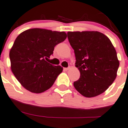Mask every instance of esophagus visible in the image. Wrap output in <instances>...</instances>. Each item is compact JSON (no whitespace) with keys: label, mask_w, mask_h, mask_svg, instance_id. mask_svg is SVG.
<instances>
[{"label":"esophagus","mask_w":128,"mask_h":128,"mask_svg":"<svg viewBox=\"0 0 128 128\" xmlns=\"http://www.w3.org/2000/svg\"><path fill=\"white\" fill-rule=\"evenodd\" d=\"M70 69V67H68V68H64V71H68Z\"/></svg>","instance_id":"obj_1"}]
</instances>
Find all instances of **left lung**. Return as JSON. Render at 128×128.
Returning <instances> with one entry per match:
<instances>
[{
	"instance_id": "obj_1",
	"label": "left lung",
	"mask_w": 128,
	"mask_h": 128,
	"mask_svg": "<svg viewBox=\"0 0 128 128\" xmlns=\"http://www.w3.org/2000/svg\"><path fill=\"white\" fill-rule=\"evenodd\" d=\"M67 35L80 73L74 88L88 98L102 94L114 82L120 64L110 39L98 31H69Z\"/></svg>"
}]
</instances>
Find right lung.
I'll use <instances>...</instances> for the list:
<instances>
[{"label":"right lung","mask_w":128,"mask_h":128,"mask_svg":"<svg viewBox=\"0 0 128 128\" xmlns=\"http://www.w3.org/2000/svg\"><path fill=\"white\" fill-rule=\"evenodd\" d=\"M66 37L64 31L42 28L27 30L17 37L10 51L11 70L26 90L38 94L53 85L63 68L47 61Z\"/></svg>","instance_id":"add662e5"}]
</instances>
